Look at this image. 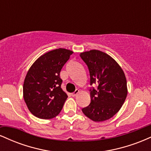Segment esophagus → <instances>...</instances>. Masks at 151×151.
<instances>
[{"label":"esophagus","mask_w":151,"mask_h":151,"mask_svg":"<svg viewBox=\"0 0 151 151\" xmlns=\"http://www.w3.org/2000/svg\"><path fill=\"white\" fill-rule=\"evenodd\" d=\"M79 89H76L75 91H74V92L72 93V96H77L78 93H79Z\"/></svg>","instance_id":"obj_1"}]
</instances>
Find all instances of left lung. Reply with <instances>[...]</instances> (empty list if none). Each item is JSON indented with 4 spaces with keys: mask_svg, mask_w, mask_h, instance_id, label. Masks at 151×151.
Here are the masks:
<instances>
[{
    "mask_svg": "<svg viewBox=\"0 0 151 151\" xmlns=\"http://www.w3.org/2000/svg\"><path fill=\"white\" fill-rule=\"evenodd\" d=\"M88 66L90 84L97 89H90L91 103L82 109L86 116L96 122L108 120L120 110L128 93L127 81L121 67L106 53L96 50L80 53Z\"/></svg>",
    "mask_w": 151,
    "mask_h": 151,
    "instance_id": "obj_1",
    "label": "left lung"
}]
</instances>
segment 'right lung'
I'll list each match as a JSON object with an SVG mask.
<instances>
[{
    "label": "right lung",
    "instance_id": "obj_1",
    "mask_svg": "<svg viewBox=\"0 0 151 151\" xmlns=\"http://www.w3.org/2000/svg\"><path fill=\"white\" fill-rule=\"evenodd\" d=\"M73 52L59 48L41 55L32 64L23 84V98L35 116L50 119L61 111L68 96L61 88L60 73Z\"/></svg>",
    "mask_w": 151,
    "mask_h": 151
}]
</instances>
